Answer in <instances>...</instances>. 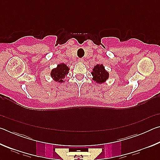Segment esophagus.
<instances>
[{"instance_id": "obj_1", "label": "esophagus", "mask_w": 160, "mask_h": 160, "mask_svg": "<svg viewBox=\"0 0 160 160\" xmlns=\"http://www.w3.org/2000/svg\"><path fill=\"white\" fill-rule=\"evenodd\" d=\"M78 61H79V62H83L84 61V59L82 58H78Z\"/></svg>"}]
</instances>
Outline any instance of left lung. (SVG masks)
<instances>
[{"instance_id": "obj_1", "label": "left lung", "mask_w": 160, "mask_h": 160, "mask_svg": "<svg viewBox=\"0 0 160 160\" xmlns=\"http://www.w3.org/2000/svg\"><path fill=\"white\" fill-rule=\"evenodd\" d=\"M92 75L93 76V80L96 81V82L102 83L104 82L109 78V73L104 69V67L102 64L97 65L93 68V71L92 72Z\"/></svg>"}]
</instances>
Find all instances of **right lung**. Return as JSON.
Here are the masks:
<instances>
[{"instance_id": "obj_1", "label": "right lung", "mask_w": 160, "mask_h": 160, "mask_svg": "<svg viewBox=\"0 0 160 160\" xmlns=\"http://www.w3.org/2000/svg\"><path fill=\"white\" fill-rule=\"evenodd\" d=\"M69 68L66 64L61 63L58 65L57 68L51 70V75L53 79L58 82H63V79L68 73Z\"/></svg>"}]
</instances>
